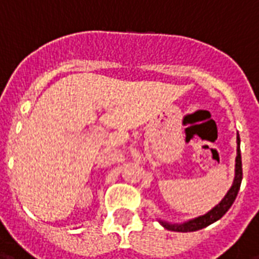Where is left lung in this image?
I'll return each instance as SVG.
<instances>
[{
    "instance_id": "left-lung-1",
    "label": "left lung",
    "mask_w": 259,
    "mask_h": 259,
    "mask_svg": "<svg viewBox=\"0 0 259 259\" xmlns=\"http://www.w3.org/2000/svg\"><path fill=\"white\" fill-rule=\"evenodd\" d=\"M241 179H243V168H241V154H240V137L239 133H237V157H236V166H234L233 185L229 189L226 195L221 200V202L213 206L211 211L206 212L205 215H200V217L186 221L183 223H169L166 221H161V219H159V223L163 228L172 230V232H195V230L209 226L211 223L219 221L229 211V208L232 206L236 197H237Z\"/></svg>"
}]
</instances>
